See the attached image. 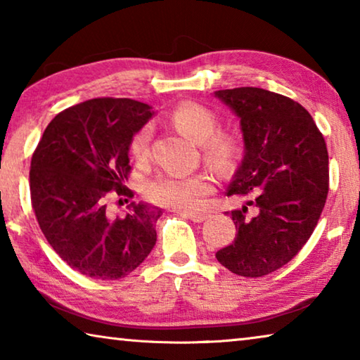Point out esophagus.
I'll return each mask as SVG.
<instances>
[{
    "label": "esophagus",
    "mask_w": 360,
    "mask_h": 360,
    "mask_svg": "<svg viewBox=\"0 0 360 360\" xmlns=\"http://www.w3.org/2000/svg\"><path fill=\"white\" fill-rule=\"evenodd\" d=\"M179 212L181 216L191 219L192 222H203L206 221V217H208V214H205V212H184V211H179Z\"/></svg>",
    "instance_id": "obj_1"
}]
</instances>
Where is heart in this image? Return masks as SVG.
<instances>
[{
  "instance_id": "1",
  "label": "heart",
  "mask_w": 360,
  "mask_h": 360,
  "mask_svg": "<svg viewBox=\"0 0 360 360\" xmlns=\"http://www.w3.org/2000/svg\"><path fill=\"white\" fill-rule=\"evenodd\" d=\"M172 120L186 136L203 144V154L210 165L219 172H229L235 167L241 154L240 139L229 133H219V119L211 109L197 103H182L173 111ZM150 136L149 125L133 135L130 141L133 157L144 158L149 154ZM212 191L214 182L205 173H162L146 186V195L150 202L184 212L202 208L205 198Z\"/></svg>"
}]
</instances>
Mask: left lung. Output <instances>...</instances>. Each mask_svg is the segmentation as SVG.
Returning a JSON list of instances; mask_svg holds the SVG:
<instances>
[{
	"instance_id": "obj_1",
	"label": "left lung",
	"mask_w": 360,
	"mask_h": 360,
	"mask_svg": "<svg viewBox=\"0 0 360 360\" xmlns=\"http://www.w3.org/2000/svg\"><path fill=\"white\" fill-rule=\"evenodd\" d=\"M240 119L245 155L225 195L243 205L230 212L231 245L216 252L231 273L265 276L295 257L318 225L328 193L324 136L297 101L265 89L217 90Z\"/></svg>"
}]
</instances>
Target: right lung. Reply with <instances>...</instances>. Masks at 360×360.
Returning a JSON list of instances; mask_svg holds the SVG:
<instances>
[{"mask_svg": "<svg viewBox=\"0 0 360 360\" xmlns=\"http://www.w3.org/2000/svg\"><path fill=\"white\" fill-rule=\"evenodd\" d=\"M155 112L130 98H94L51 120L32 157L30 192L49 245L66 264L94 279H119L155 246L162 210L130 203L112 217L111 191L130 195V141Z\"/></svg>", "mask_w": 360, "mask_h": 360, "instance_id": "right-lung-1", "label": "right lung"}]
</instances>
